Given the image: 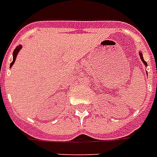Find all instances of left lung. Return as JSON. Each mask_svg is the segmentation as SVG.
I'll return each instance as SVG.
<instances>
[{
  "label": "left lung",
  "mask_w": 157,
  "mask_h": 157,
  "mask_svg": "<svg viewBox=\"0 0 157 157\" xmlns=\"http://www.w3.org/2000/svg\"><path fill=\"white\" fill-rule=\"evenodd\" d=\"M140 58H141V60H142L143 63H144V64H145V65H147V63H146V62H145V61L144 60V58H143V56H142V54H141V53H140Z\"/></svg>",
  "instance_id": "1"
}]
</instances>
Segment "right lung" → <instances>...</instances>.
Masks as SVG:
<instances>
[{
    "mask_svg": "<svg viewBox=\"0 0 157 157\" xmlns=\"http://www.w3.org/2000/svg\"><path fill=\"white\" fill-rule=\"evenodd\" d=\"M21 45H19V46H17L16 49L14 50V52H13V61L12 62V63H11V67L13 66V63H15V60H16V57H17V53H18V52L20 51V49H21Z\"/></svg>",
    "mask_w": 157,
    "mask_h": 157,
    "instance_id": "right-lung-1",
    "label": "right lung"
}]
</instances>
